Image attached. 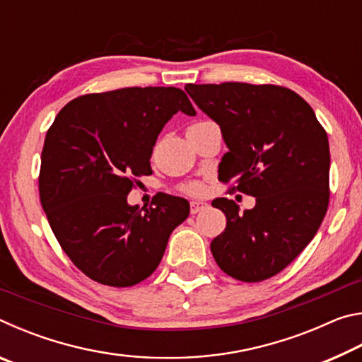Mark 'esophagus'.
<instances>
[{
	"label": "esophagus",
	"mask_w": 362,
	"mask_h": 362,
	"mask_svg": "<svg viewBox=\"0 0 362 362\" xmlns=\"http://www.w3.org/2000/svg\"><path fill=\"white\" fill-rule=\"evenodd\" d=\"M207 207V203H203V201H192L189 203V212L192 214H198L199 211H203Z\"/></svg>",
	"instance_id": "1"
}]
</instances>
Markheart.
Segmentation results:
<instances>
[{
	"label": "heart",
	"mask_w": 362,
	"mask_h": 362,
	"mask_svg": "<svg viewBox=\"0 0 362 362\" xmlns=\"http://www.w3.org/2000/svg\"><path fill=\"white\" fill-rule=\"evenodd\" d=\"M183 192H187L188 194H201L204 192V187H203V183H199V182H189L185 187H183Z\"/></svg>",
	"instance_id": "obj_1"
}]
</instances>
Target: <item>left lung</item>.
Returning a JSON list of instances; mask_svg holds the SVG:
<instances>
[{"label": "left lung", "mask_w": 362, "mask_h": 362, "mask_svg": "<svg viewBox=\"0 0 362 362\" xmlns=\"http://www.w3.org/2000/svg\"><path fill=\"white\" fill-rule=\"evenodd\" d=\"M185 90L228 146L218 179H235L238 192L255 198L244 212L233 199L212 201L226 217L225 231L211 243L214 259L244 283L272 278L308 246L326 216L327 134L313 108L281 86L187 84Z\"/></svg>", "instance_id": "obj_1"}]
</instances>
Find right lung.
Returning <instances> with one entry per match:
<instances>
[{
  "label": "right lung",
  "instance_id": "right-lung-1",
  "mask_svg": "<svg viewBox=\"0 0 362 362\" xmlns=\"http://www.w3.org/2000/svg\"><path fill=\"white\" fill-rule=\"evenodd\" d=\"M177 112L194 116L179 88L88 94L60 110L41 153L40 199L64 252L97 283L129 287L161 262L189 204L159 193L150 209L127 203L136 177L150 175L159 132Z\"/></svg>",
  "mask_w": 362,
  "mask_h": 362
}]
</instances>
